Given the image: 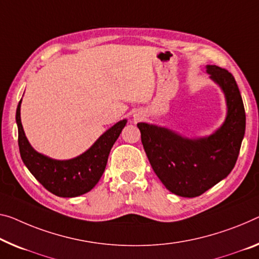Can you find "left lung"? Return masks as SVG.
Instances as JSON below:
<instances>
[{"instance_id": "1", "label": "left lung", "mask_w": 259, "mask_h": 259, "mask_svg": "<svg viewBox=\"0 0 259 259\" xmlns=\"http://www.w3.org/2000/svg\"><path fill=\"white\" fill-rule=\"evenodd\" d=\"M226 98V119L207 137L185 138L166 127L139 122L141 141L153 170L177 196L193 198L228 176L237 161L245 132V111L235 78L228 70L206 66Z\"/></svg>"}]
</instances>
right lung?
Returning a JSON list of instances; mask_svg holds the SVG:
<instances>
[{
  "label": "right lung",
  "mask_w": 259,
  "mask_h": 259,
  "mask_svg": "<svg viewBox=\"0 0 259 259\" xmlns=\"http://www.w3.org/2000/svg\"><path fill=\"white\" fill-rule=\"evenodd\" d=\"M21 104L22 99L16 111L19 153L35 180L50 192L62 198L78 197L93 190L104 172L110 150L125 127L126 119L110 127L83 154L70 160H54L38 153L30 145L21 121Z\"/></svg>",
  "instance_id": "right-lung-1"
}]
</instances>
